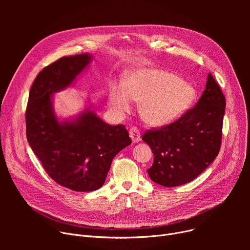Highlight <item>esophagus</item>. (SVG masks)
<instances>
[{"label":"esophagus","mask_w":250,"mask_h":250,"mask_svg":"<svg viewBox=\"0 0 250 250\" xmlns=\"http://www.w3.org/2000/svg\"><path fill=\"white\" fill-rule=\"evenodd\" d=\"M129 136L131 137V139H132V142H138V141H140V139H141V137H140V131H139V129L137 128V127H135V126H132L130 129H129Z\"/></svg>","instance_id":"34e87169"}]
</instances>
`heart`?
Instances as JSON below:
<instances>
[{"mask_svg": "<svg viewBox=\"0 0 250 250\" xmlns=\"http://www.w3.org/2000/svg\"><path fill=\"white\" fill-rule=\"evenodd\" d=\"M197 97L195 87L167 71L138 68L127 72L125 85L115 84L108 101L117 113L129 112L132 100L141 103L142 119L151 125H164L184 115Z\"/></svg>", "mask_w": 250, "mask_h": 250, "instance_id": "b5f03b06", "label": "heart"}]
</instances>
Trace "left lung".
I'll use <instances>...</instances> for the list:
<instances>
[{
    "label": "left lung",
    "instance_id": "obj_1",
    "mask_svg": "<svg viewBox=\"0 0 250 250\" xmlns=\"http://www.w3.org/2000/svg\"><path fill=\"white\" fill-rule=\"evenodd\" d=\"M226 98L211 74L196 105L177 121L147 129L142 140L154 160L150 179L163 187L193 181L218 156L223 135Z\"/></svg>",
    "mask_w": 250,
    "mask_h": 250
}]
</instances>
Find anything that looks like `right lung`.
<instances>
[{
  "label": "right lung",
  "mask_w": 250,
  "mask_h": 250,
  "mask_svg": "<svg viewBox=\"0 0 250 250\" xmlns=\"http://www.w3.org/2000/svg\"><path fill=\"white\" fill-rule=\"evenodd\" d=\"M90 54L64 56L34 79L25 111L26 138L48 176L76 192L101 188L114 157L131 144L124 125H111L86 110L76 121L59 123L51 96L72 84Z\"/></svg>",
  "instance_id": "right-lung-1"
}]
</instances>
